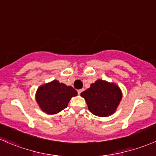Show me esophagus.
<instances>
[{
    "mask_svg": "<svg viewBox=\"0 0 156 156\" xmlns=\"http://www.w3.org/2000/svg\"><path fill=\"white\" fill-rule=\"evenodd\" d=\"M83 91H84V89H80V90H78V94H81V93L82 92H83Z\"/></svg>",
    "mask_w": 156,
    "mask_h": 156,
    "instance_id": "esophagus-1",
    "label": "esophagus"
}]
</instances>
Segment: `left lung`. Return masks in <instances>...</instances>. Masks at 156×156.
<instances>
[{"label": "left lung", "mask_w": 156, "mask_h": 156, "mask_svg": "<svg viewBox=\"0 0 156 156\" xmlns=\"http://www.w3.org/2000/svg\"><path fill=\"white\" fill-rule=\"evenodd\" d=\"M80 95L86 100L89 111L101 117L115 113L122 98V91L117 85L102 80H96Z\"/></svg>", "instance_id": "obj_1"}]
</instances>
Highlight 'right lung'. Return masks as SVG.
Wrapping results in <instances>:
<instances>
[{"label": "right lung", "mask_w": 156, "mask_h": 156, "mask_svg": "<svg viewBox=\"0 0 156 156\" xmlns=\"http://www.w3.org/2000/svg\"><path fill=\"white\" fill-rule=\"evenodd\" d=\"M76 95L77 91L72 86L55 80L38 88L36 101L43 112L52 115L66 108L70 98Z\"/></svg>", "instance_id": "obj_1"}]
</instances>
